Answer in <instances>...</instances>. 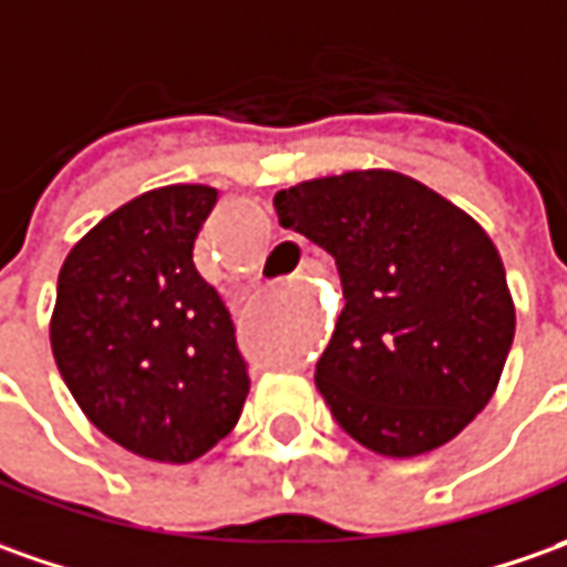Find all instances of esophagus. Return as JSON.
Returning a JSON list of instances; mask_svg holds the SVG:
<instances>
[{
    "label": "esophagus",
    "instance_id": "34e87169",
    "mask_svg": "<svg viewBox=\"0 0 567 567\" xmlns=\"http://www.w3.org/2000/svg\"><path fill=\"white\" fill-rule=\"evenodd\" d=\"M298 279H301V276H298Z\"/></svg>",
    "mask_w": 567,
    "mask_h": 567
}]
</instances>
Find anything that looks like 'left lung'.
Returning <instances> with one entry per match:
<instances>
[{"label": "left lung", "instance_id": "8db88e82", "mask_svg": "<svg viewBox=\"0 0 567 567\" xmlns=\"http://www.w3.org/2000/svg\"><path fill=\"white\" fill-rule=\"evenodd\" d=\"M272 204L339 266L344 307L313 373L339 426L385 458L455 440L493 399L515 339L483 225L392 168L310 178Z\"/></svg>", "mask_w": 567, "mask_h": 567}]
</instances>
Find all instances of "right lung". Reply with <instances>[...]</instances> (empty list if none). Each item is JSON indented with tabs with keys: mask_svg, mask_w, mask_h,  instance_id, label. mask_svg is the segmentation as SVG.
Segmentation results:
<instances>
[{
	"mask_svg": "<svg viewBox=\"0 0 567 567\" xmlns=\"http://www.w3.org/2000/svg\"><path fill=\"white\" fill-rule=\"evenodd\" d=\"M219 200L168 185L122 204L71 247L55 288V367L87 420L122 449L187 464L241 417L250 380L235 326L194 266Z\"/></svg>",
	"mask_w": 567,
	"mask_h": 567,
	"instance_id": "obj_1",
	"label": "right lung"
}]
</instances>
